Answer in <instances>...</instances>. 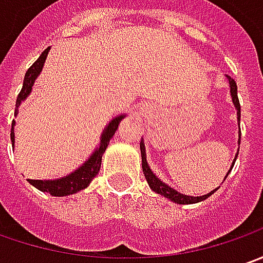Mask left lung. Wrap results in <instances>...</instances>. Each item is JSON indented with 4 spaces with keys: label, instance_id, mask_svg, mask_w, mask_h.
Wrapping results in <instances>:
<instances>
[{
    "label": "left lung",
    "instance_id": "obj_1",
    "mask_svg": "<svg viewBox=\"0 0 263 263\" xmlns=\"http://www.w3.org/2000/svg\"><path fill=\"white\" fill-rule=\"evenodd\" d=\"M227 78H229V83H230V87H231L230 93H231V97H233V103H234L236 109H237V116H239V121H240V103H239V97H237V86H236V81H234L233 78L231 77H227ZM140 147H141V156H142V172H144V176H145V179H147L149 187H151L154 192H157V194L166 196V198H168L170 201L177 202V204H195V202H199V201H204V199H206L208 196H211V195L217 191V189H214L213 192H210L208 195H204V196H187V195L179 194V192H176L175 189H172L170 186H167L166 183H163V182H161L156 175H153V172L149 170L148 164H147L145 148H144L142 141L140 142ZM234 161H236V160H234ZM234 161H233V166H234ZM233 166H231V167H233Z\"/></svg>",
    "mask_w": 263,
    "mask_h": 263
}]
</instances>
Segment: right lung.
I'll return each mask as SVG.
<instances>
[{"label": "right lung", "instance_id": "1", "mask_svg": "<svg viewBox=\"0 0 263 263\" xmlns=\"http://www.w3.org/2000/svg\"><path fill=\"white\" fill-rule=\"evenodd\" d=\"M48 52H49V48H46V49L43 50L41 57L36 59V61L33 62L32 67L26 71V76H24L23 80V87H22L20 93L17 96V100H15V107H18L20 103H22V100H24V99L29 96V93L32 91L33 83H34L36 77L41 74L42 67H43V64H45V59H46ZM15 114H17V109H15V112H14V115ZM123 116H118V118H115L114 121L107 125V128L104 129L103 135H102V140H100L99 148L96 149L95 154L88 159V161L84 163V164L78 168V170H76L74 173H71L69 176L62 177V179H58V180H46V182H43V180H32V179H29V182H30L34 187H37L39 191H42V192H48V194L53 195V196H65V195L76 194L78 191L87 187V186L90 185V182L93 180V177L99 173L100 164H102V156H103L104 149L107 147L110 138L114 137L115 131L118 129V125H119V122H121ZM13 126L14 121L13 123H11V142L14 144Z\"/></svg>", "mask_w": 263, "mask_h": 263}]
</instances>
